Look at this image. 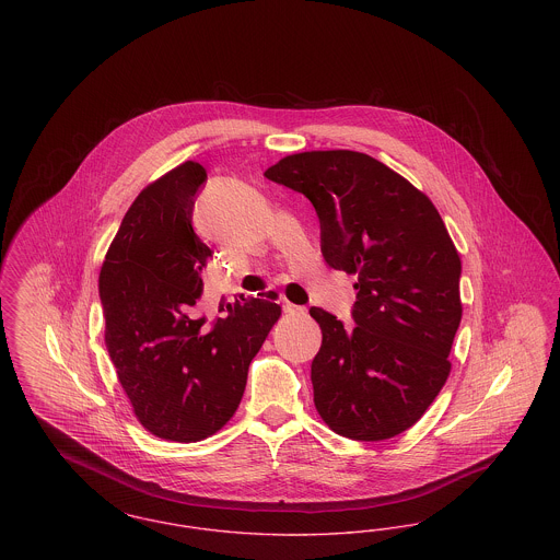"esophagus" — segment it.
I'll return each instance as SVG.
<instances>
[{
    "instance_id": "obj_1",
    "label": "esophagus",
    "mask_w": 560,
    "mask_h": 560,
    "mask_svg": "<svg viewBox=\"0 0 560 560\" xmlns=\"http://www.w3.org/2000/svg\"><path fill=\"white\" fill-rule=\"evenodd\" d=\"M283 313H304V308L295 306V304L288 302V300H283Z\"/></svg>"
}]
</instances>
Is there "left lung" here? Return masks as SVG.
<instances>
[{"instance_id": "8db88e82", "label": "left lung", "mask_w": 560, "mask_h": 560, "mask_svg": "<svg viewBox=\"0 0 560 560\" xmlns=\"http://www.w3.org/2000/svg\"><path fill=\"white\" fill-rule=\"evenodd\" d=\"M265 176L313 203L325 262L357 275L354 327L311 308L323 334L311 365L320 418L354 441L397 436L441 393L462 320V262L441 215L424 192L357 151L298 153Z\"/></svg>"}]
</instances>
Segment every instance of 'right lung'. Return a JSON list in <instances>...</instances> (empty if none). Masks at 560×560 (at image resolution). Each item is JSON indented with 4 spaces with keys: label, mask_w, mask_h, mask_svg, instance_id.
<instances>
[{
    "label": "right lung",
    "mask_w": 560,
    "mask_h": 560,
    "mask_svg": "<svg viewBox=\"0 0 560 560\" xmlns=\"http://www.w3.org/2000/svg\"><path fill=\"white\" fill-rule=\"evenodd\" d=\"M203 165L187 161L144 188L110 243L98 277L105 342L140 424L165 441L195 443L240 407L247 370L281 317L262 298L197 313L212 249L192 229Z\"/></svg>",
    "instance_id": "right-lung-1"
}]
</instances>
